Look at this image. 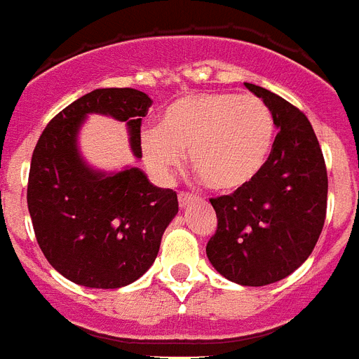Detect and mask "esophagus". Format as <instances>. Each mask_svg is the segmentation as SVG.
<instances>
[{"label": "esophagus", "instance_id": "esophagus-1", "mask_svg": "<svg viewBox=\"0 0 359 359\" xmlns=\"http://www.w3.org/2000/svg\"><path fill=\"white\" fill-rule=\"evenodd\" d=\"M195 199L194 194H188V191H179V205L180 208H184V206H188L191 201Z\"/></svg>", "mask_w": 359, "mask_h": 359}]
</instances>
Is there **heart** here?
I'll return each mask as SVG.
<instances>
[{
	"mask_svg": "<svg viewBox=\"0 0 359 359\" xmlns=\"http://www.w3.org/2000/svg\"><path fill=\"white\" fill-rule=\"evenodd\" d=\"M275 121L256 95L205 92L186 95L160 114L156 130L142 136L145 165L158 177L179 170L188 153L194 173L215 191L255 182L273 151Z\"/></svg>",
	"mask_w": 359,
	"mask_h": 359,
	"instance_id": "heart-1",
	"label": "heart"
}]
</instances>
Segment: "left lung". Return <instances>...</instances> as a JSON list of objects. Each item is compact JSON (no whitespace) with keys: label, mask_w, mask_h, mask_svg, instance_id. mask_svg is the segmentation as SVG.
Instances as JSON below:
<instances>
[{"label":"left lung","mask_w":359,"mask_h":359,"mask_svg":"<svg viewBox=\"0 0 359 359\" xmlns=\"http://www.w3.org/2000/svg\"><path fill=\"white\" fill-rule=\"evenodd\" d=\"M245 86L269 107L278 133L255 182L210 199L217 229L206 256L236 284L267 285L291 275L311 255L326 219L328 175L304 112L262 86Z\"/></svg>","instance_id":"8db88e82"}]
</instances>
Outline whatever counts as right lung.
<instances>
[{"instance_id": "add662e5", "label": "right lung", "mask_w": 359, "mask_h": 359, "mask_svg": "<svg viewBox=\"0 0 359 359\" xmlns=\"http://www.w3.org/2000/svg\"><path fill=\"white\" fill-rule=\"evenodd\" d=\"M151 97L134 88H99L55 116L31 158L27 206L43 256L68 280L116 290L138 280L158 255L165 226L179 212L173 189L153 186L138 168L107 177L86 168L75 136L86 114L127 121L142 156V118Z\"/></svg>"}]
</instances>
